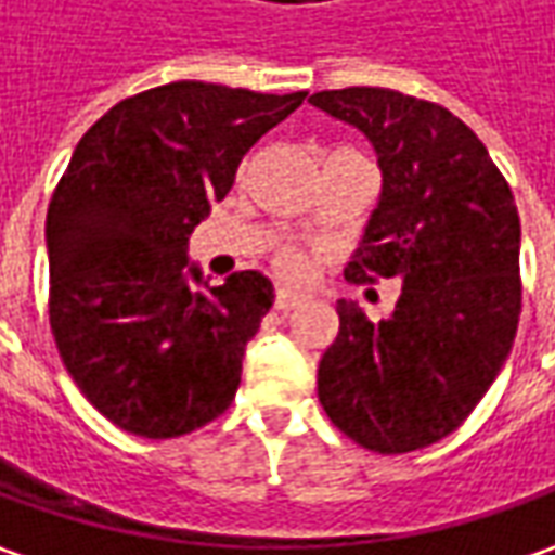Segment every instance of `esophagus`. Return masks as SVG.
<instances>
[{"mask_svg":"<svg viewBox=\"0 0 555 555\" xmlns=\"http://www.w3.org/2000/svg\"><path fill=\"white\" fill-rule=\"evenodd\" d=\"M307 292H300V288H295V285H279L276 288V307L279 310H292V307H297V304H304L307 300Z\"/></svg>","mask_w":555,"mask_h":555,"instance_id":"34e87169","label":"esophagus"}]
</instances>
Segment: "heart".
Returning <instances> with one entry per match:
<instances>
[{
	"instance_id": "heart-1",
	"label": "heart",
	"mask_w": 555,
	"mask_h": 555,
	"mask_svg": "<svg viewBox=\"0 0 555 555\" xmlns=\"http://www.w3.org/2000/svg\"><path fill=\"white\" fill-rule=\"evenodd\" d=\"M276 263L285 273H304L307 270V255L300 248H285V251H279Z\"/></svg>"
}]
</instances>
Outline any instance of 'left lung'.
<instances>
[{
	"instance_id": "left-lung-1",
	"label": "left lung",
	"mask_w": 555,
	"mask_h": 555,
	"mask_svg": "<svg viewBox=\"0 0 555 555\" xmlns=\"http://www.w3.org/2000/svg\"><path fill=\"white\" fill-rule=\"evenodd\" d=\"M310 104L356 125L384 178L344 276L402 285L380 322L337 300L319 402L362 449H427L467 421L513 347L522 310L516 202L486 144L446 106L390 88L319 91Z\"/></svg>"
}]
</instances>
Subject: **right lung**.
Listing matches in <instances>:
<instances>
[{"label":"right lung","mask_w":555,"mask_h":555,"mask_svg":"<svg viewBox=\"0 0 555 555\" xmlns=\"http://www.w3.org/2000/svg\"><path fill=\"white\" fill-rule=\"evenodd\" d=\"M304 98L168 82L106 109L73 150L46 218L51 335L82 396L125 433L175 439L236 399L273 282L242 270L208 285L186 242Z\"/></svg>","instance_id":"right-lung-1"}]
</instances>
